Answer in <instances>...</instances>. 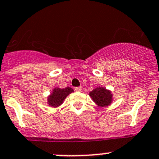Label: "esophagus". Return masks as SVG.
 I'll list each match as a JSON object with an SVG mask.
<instances>
[{"mask_svg":"<svg viewBox=\"0 0 159 159\" xmlns=\"http://www.w3.org/2000/svg\"><path fill=\"white\" fill-rule=\"evenodd\" d=\"M75 92H81V91H82V88H81V87H77V88H75Z\"/></svg>","mask_w":159,"mask_h":159,"instance_id":"obj_1","label":"esophagus"}]
</instances>
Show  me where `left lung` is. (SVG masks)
Segmentation results:
<instances>
[{
  "instance_id": "obj_1",
  "label": "left lung",
  "mask_w": 159,
  "mask_h": 159,
  "mask_svg": "<svg viewBox=\"0 0 159 159\" xmlns=\"http://www.w3.org/2000/svg\"><path fill=\"white\" fill-rule=\"evenodd\" d=\"M92 101L99 107H105L111 105L113 101V95L109 89L102 86H98L89 92Z\"/></svg>"
}]
</instances>
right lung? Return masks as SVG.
Returning a JSON list of instances; mask_svg holds the SVG:
<instances>
[{
	"label": "right lung",
	"instance_id": "1",
	"mask_svg": "<svg viewBox=\"0 0 159 159\" xmlns=\"http://www.w3.org/2000/svg\"><path fill=\"white\" fill-rule=\"evenodd\" d=\"M74 92L73 89L70 87L65 89H61L59 87H55L53 89L51 93L47 96V104L53 108H57L63 104L64 99L67 95Z\"/></svg>",
	"mask_w": 159,
	"mask_h": 159
}]
</instances>
